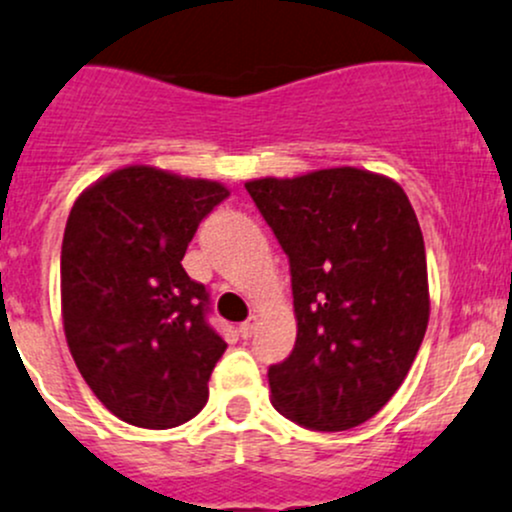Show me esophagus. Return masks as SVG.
<instances>
[{
  "instance_id": "34e87169",
  "label": "esophagus",
  "mask_w": 512,
  "mask_h": 512,
  "mask_svg": "<svg viewBox=\"0 0 512 512\" xmlns=\"http://www.w3.org/2000/svg\"><path fill=\"white\" fill-rule=\"evenodd\" d=\"M254 332H256V320H246V322L239 324V334L244 339H249Z\"/></svg>"
}]
</instances>
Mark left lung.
I'll return each mask as SVG.
<instances>
[{
  "label": "left lung",
  "mask_w": 512,
  "mask_h": 512,
  "mask_svg": "<svg viewBox=\"0 0 512 512\" xmlns=\"http://www.w3.org/2000/svg\"><path fill=\"white\" fill-rule=\"evenodd\" d=\"M290 263L298 339L268 368L280 415L342 432L371 420L408 376L430 320L427 258L403 188L327 168L246 183Z\"/></svg>",
  "instance_id": "1"
}]
</instances>
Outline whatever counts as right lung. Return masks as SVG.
Returning a JSON list of instances; mask_svg holds the SVG:
<instances>
[{
    "instance_id": "add662e5",
    "label": "right lung",
    "mask_w": 512,
    "mask_h": 512,
    "mask_svg": "<svg viewBox=\"0 0 512 512\" xmlns=\"http://www.w3.org/2000/svg\"><path fill=\"white\" fill-rule=\"evenodd\" d=\"M229 190L148 166L114 170L75 200L60 251L70 354L119 420L168 430L207 403L224 339L210 293L183 268L202 219Z\"/></svg>"
}]
</instances>
